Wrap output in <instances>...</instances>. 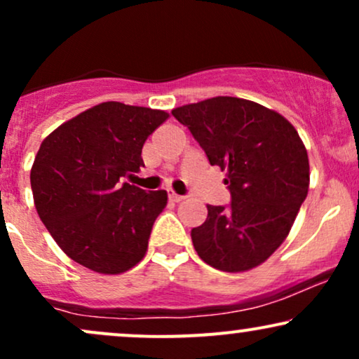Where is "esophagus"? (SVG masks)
<instances>
[{
    "instance_id": "1",
    "label": "esophagus",
    "mask_w": 359,
    "mask_h": 359,
    "mask_svg": "<svg viewBox=\"0 0 359 359\" xmlns=\"http://www.w3.org/2000/svg\"><path fill=\"white\" fill-rule=\"evenodd\" d=\"M168 197H170V201H174V203H180V201L185 199V196H180V194H177L174 191L168 194Z\"/></svg>"
}]
</instances>
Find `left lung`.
<instances>
[{
    "label": "left lung",
    "instance_id": "1",
    "mask_svg": "<svg viewBox=\"0 0 359 359\" xmlns=\"http://www.w3.org/2000/svg\"><path fill=\"white\" fill-rule=\"evenodd\" d=\"M211 165L226 170L231 204L208 205L191 231L197 255L212 269L246 271L285 241L309 192V156L297 130L277 111L217 96L172 109Z\"/></svg>",
    "mask_w": 359,
    "mask_h": 359
}]
</instances>
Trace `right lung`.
<instances>
[{"instance_id":"add662e5","label":"right lung","mask_w":359,"mask_h":359,"mask_svg":"<svg viewBox=\"0 0 359 359\" xmlns=\"http://www.w3.org/2000/svg\"><path fill=\"white\" fill-rule=\"evenodd\" d=\"M168 118L160 109L108 101L53 130L30 172L36 212L60 250L86 269L118 275L145 257L165 191L123 177L145 167L142 148Z\"/></svg>"}]
</instances>
